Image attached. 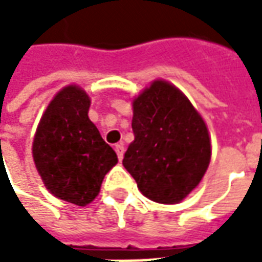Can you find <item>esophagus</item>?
Segmentation results:
<instances>
[{
	"label": "esophagus",
	"instance_id": "1",
	"mask_svg": "<svg viewBox=\"0 0 262 262\" xmlns=\"http://www.w3.org/2000/svg\"><path fill=\"white\" fill-rule=\"evenodd\" d=\"M115 151H116V154H118V159L119 160L123 159V154H125V147H123V144H122V143L115 146Z\"/></svg>",
	"mask_w": 262,
	"mask_h": 262
}]
</instances>
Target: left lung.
<instances>
[{
  "mask_svg": "<svg viewBox=\"0 0 262 262\" xmlns=\"http://www.w3.org/2000/svg\"><path fill=\"white\" fill-rule=\"evenodd\" d=\"M132 129L123 165L150 201L174 205L202 181L212 157L208 126L187 95L157 78L132 99Z\"/></svg>",
  "mask_w": 262,
  "mask_h": 262,
  "instance_id": "left-lung-1",
  "label": "left lung"
}]
</instances>
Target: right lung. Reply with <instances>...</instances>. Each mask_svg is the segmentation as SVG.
I'll return each mask as SVG.
<instances>
[{
	"instance_id": "1",
	"label": "right lung",
	"mask_w": 262,
	"mask_h": 262,
	"mask_svg": "<svg viewBox=\"0 0 262 262\" xmlns=\"http://www.w3.org/2000/svg\"><path fill=\"white\" fill-rule=\"evenodd\" d=\"M91 98L77 84L63 86L39 120L32 143L37 174L53 196L86 206L118 164L114 148L88 118Z\"/></svg>"
}]
</instances>
